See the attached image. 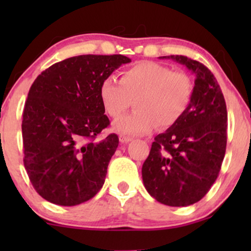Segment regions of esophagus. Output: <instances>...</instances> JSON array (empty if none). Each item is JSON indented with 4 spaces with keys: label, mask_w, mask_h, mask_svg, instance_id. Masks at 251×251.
I'll list each match as a JSON object with an SVG mask.
<instances>
[{
    "label": "esophagus",
    "mask_w": 251,
    "mask_h": 251,
    "mask_svg": "<svg viewBox=\"0 0 251 251\" xmlns=\"http://www.w3.org/2000/svg\"><path fill=\"white\" fill-rule=\"evenodd\" d=\"M119 138H120V142H121V143H129V142H131V140H132L131 137H126V136H122V135L120 136Z\"/></svg>",
    "instance_id": "esophagus-1"
}]
</instances>
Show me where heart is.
<instances>
[{"instance_id":"obj_1","label":"heart","mask_w":251,"mask_h":251,"mask_svg":"<svg viewBox=\"0 0 251 251\" xmlns=\"http://www.w3.org/2000/svg\"><path fill=\"white\" fill-rule=\"evenodd\" d=\"M194 85L190 75L171 71L166 65L142 61L121 73L120 82L106 77L99 87L105 112L118 118L135 99L136 111L116 120L113 128L122 135L142 136L155 129L174 126L187 111Z\"/></svg>"}]
</instances>
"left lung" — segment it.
Listing matches in <instances>:
<instances>
[{
	"mask_svg": "<svg viewBox=\"0 0 251 251\" xmlns=\"http://www.w3.org/2000/svg\"><path fill=\"white\" fill-rule=\"evenodd\" d=\"M194 74L193 98L181 119L155 137L142 168L144 186L170 207L200 201L217 179L227 142V111L214 74L185 56H164Z\"/></svg>",
	"mask_w": 251,
	"mask_h": 251,
	"instance_id": "8db88e82",
	"label": "left lung"
}]
</instances>
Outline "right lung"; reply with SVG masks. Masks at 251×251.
<instances>
[{
	"label": "right lung",
	"mask_w": 251,
	"mask_h": 251,
	"mask_svg": "<svg viewBox=\"0 0 251 251\" xmlns=\"http://www.w3.org/2000/svg\"><path fill=\"white\" fill-rule=\"evenodd\" d=\"M131 59L122 54H82L42 72L29 89L23 113L24 164L43 199L76 205L100 191L119 145L99 98L101 82Z\"/></svg>",
	"instance_id": "add662e5"
}]
</instances>
